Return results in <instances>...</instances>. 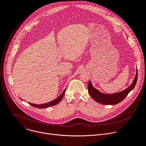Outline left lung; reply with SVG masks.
Instances as JSON below:
<instances>
[{
	"mask_svg": "<svg viewBox=\"0 0 146 146\" xmlns=\"http://www.w3.org/2000/svg\"><path fill=\"white\" fill-rule=\"evenodd\" d=\"M137 80V70L136 76L132 84L126 89L113 94H105L102 93L97 89L94 88L91 82L89 81L88 86V92L92 98L98 103L104 105H115L122 102L128 94L134 88Z\"/></svg>",
	"mask_w": 146,
	"mask_h": 146,
	"instance_id": "obj_1",
	"label": "left lung"
}]
</instances>
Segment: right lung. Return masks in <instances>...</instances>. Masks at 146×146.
<instances>
[{
	"label": "right lung",
	"instance_id": "1",
	"mask_svg": "<svg viewBox=\"0 0 146 146\" xmlns=\"http://www.w3.org/2000/svg\"><path fill=\"white\" fill-rule=\"evenodd\" d=\"M65 90H66V89H65L64 90V92L62 93V94L59 97H58V98L56 99H55V100H53V101H52L49 103H45V104H38V105L30 103H29V104H30L33 107H35V108H47V107H51V106H55V105L57 104L58 103H59L61 102V100H62V99L63 98V97L64 96V94L65 93Z\"/></svg>",
	"mask_w": 146,
	"mask_h": 146
}]
</instances>
